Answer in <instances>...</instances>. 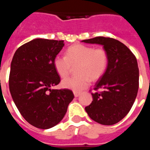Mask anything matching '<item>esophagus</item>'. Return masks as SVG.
I'll list each match as a JSON object with an SVG mask.
<instances>
[{"mask_svg":"<svg viewBox=\"0 0 150 150\" xmlns=\"http://www.w3.org/2000/svg\"><path fill=\"white\" fill-rule=\"evenodd\" d=\"M74 96L76 97H79L80 95V92H78V91H74Z\"/></svg>","mask_w":150,"mask_h":150,"instance_id":"34e87169","label":"esophagus"}]
</instances>
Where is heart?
<instances>
[{
  "label": "heart",
  "mask_w": 150,
  "mask_h": 150,
  "mask_svg": "<svg viewBox=\"0 0 150 150\" xmlns=\"http://www.w3.org/2000/svg\"><path fill=\"white\" fill-rule=\"evenodd\" d=\"M108 64V54L103 48H94L83 44L70 46L65 56L57 55L54 59V67L61 77L70 74L72 67L77 65L76 76L64 79V88L80 91L87 88L91 80H97L103 76Z\"/></svg>",
  "instance_id": "1"
}]
</instances>
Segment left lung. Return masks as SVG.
<instances>
[{"label": "left lung", "instance_id": "left-lung-1", "mask_svg": "<svg viewBox=\"0 0 150 150\" xmlns=\"http://www.w3.org/2000/svg\"><path fill=\"white\" fill-rule=\"evenodd\" d=\"M82 42L103 46L108 54L107 70L95 84L93 100L85 110L91 120L104 125L121 121L132 107L139 88V69L135 55L120 41L96 37ZM103 90L98 92V89ZM91 91V90H90Z\"/></svg>", "mask_w": 150, "mask_h": 150}]
</instances>
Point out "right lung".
I'll use <instances>...</instances> for the list:
<instances>
[{
	"label": "right lung",
	"mask_w": 150,
	"mask_h": 150,
	"mask_svg": "<svg viewBox=\"0 0 150 150\" xmlns=\"http://www.w3.org/2000/svg\"><path fill=\"white\" fill-rule=\"evenodd\" d=\"M64 40L38 38L16 51L10 66L9 87L21 115L29 124L41 129L60 122L74 99L70 89H52L60 83L54 59Z\"/></svg>",
	"instance_id": "obj_1"
}]
</instances>
